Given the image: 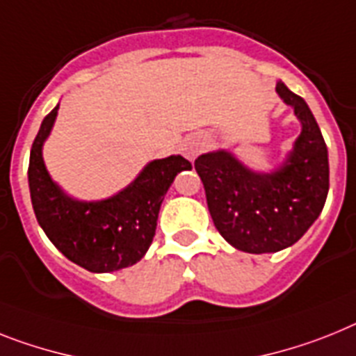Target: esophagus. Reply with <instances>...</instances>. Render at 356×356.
I'll return each mask as SVG.
<instances>
[{"instance_id": "34e87169", "label": "esophagus", "mask_w": 356, "mask_h": 356, "mask_svg": "<svg viewBox=\"0 0 356 356\" xmlns=\"http://www.w3.org/2000/svg\"><path fill=\"white\" fill-rule=\"evenodd\" d=\"M202 148H204V139L197 136L188 137V139H184L183 141V145H181V152H183L184 157L190 161L195 159L197 155L202 152Z\"/></svg>"}]
</instances>
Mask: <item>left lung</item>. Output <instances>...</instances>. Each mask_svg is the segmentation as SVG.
Returning <instances> with one entry per match:
<instances>
[{
	"label": "left lung",
	"mask_w": 356,
	"mask_h": 356,
	"mask_svg": "<svg viewBox=\"0 0 356 356\" xmlns=\"http://www.w3.org/2000/svg\"><path fill=\"white\" fill-rule=\"evenodd\" d=\"M275 90L302 127L279 168L255 172L228 150L195 159L215 228L246 253H275L297 243L321 215L330 190L327 148L312 110L282 81Z\"/></svg>",
	"instance_id": "left-lung-1"
}]
</instances>
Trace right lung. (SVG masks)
Masks as SVG:
<instances>
[{
  "label": "right lung",
  "instance_id": "obj_1",
  "mask_svg": "<svg viewBox=\"0 0 356 356\" xmlns=\"http://www.w3.org/2000/svg\"><path fill=\"white\" fill-rule=\"evenodd\" d=\"M59 104L43 119L29 163V188L35 219L63 255L92 273H110L136 264L154 241L163 199L173 179L192 170L181 155L146 164L132 183L101 201H79L54 183L43 161V145Z\"/></svg>",
  "mask_w": 356,
  "mask_h": 356
}]
</instances>
